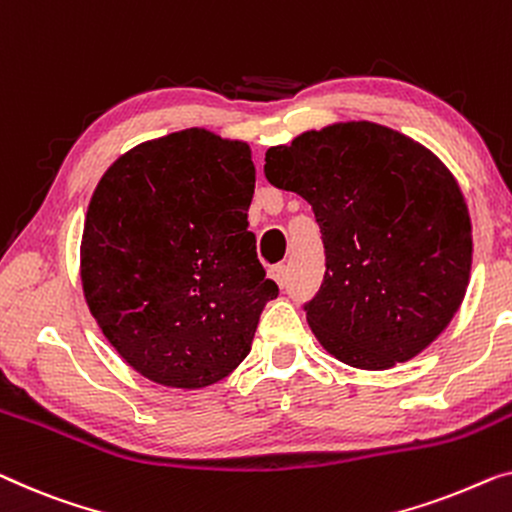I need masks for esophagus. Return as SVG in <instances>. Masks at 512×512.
<instances>
[{"mask_svg":"<svg viewBox=\"0 0 512 512\" xmlns=\"http://www.w3.org/2000/svg\"><path fill=\"white\" fill-rule=\"evenodd\" d=\"M270 277L277 281V284L284 288L286 286V279H288V270H286V265H274V268L270 270Z\"/></svg>","mask_w":512,"mask_h":512,"instance_id":"obj_1","label":"esophagus"}]
</instances>
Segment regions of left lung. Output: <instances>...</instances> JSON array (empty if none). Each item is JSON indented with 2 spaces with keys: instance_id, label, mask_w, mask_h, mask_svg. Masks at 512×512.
Here are the masks:
<instances>
[{
  "instance_id": "left-lung-1",
  "label": "left lung",
  "mask_w": 512,
  "mask_h": 512,
  "mask_svg": "<svg viewBox=\"0 0 512 512\" xmlns=\"http://www.w3.org/2000/svg\"><path fill=\"white\" fill-rule=\"evenodd\" d=\"M265 177L314 210L325 277L307 323L337 360L390 369L453 321L471 277V219L425 145L374 122L305 131L265 152Z\"/></svg>"
}]
</instances>
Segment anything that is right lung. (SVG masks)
<instances>
[{
    "instance_id": "add662e5",
    "label": "right lung",
    "mask_w": 512,
    "mask_h": 512,
    "mask_svg": "<svg viewBox=\"0 0 512 512\" xmlns=\"http://www.w3.org/2000/svg\"><path fill=\"white\" fill-rule=\"evenodd\" d=\"M254 184L249 145L198 127L136 145L96 184L83 293L145 379L207 388L249 355L265 302L279 295L249 231Z\"/></svg>"
}]
</instances>
